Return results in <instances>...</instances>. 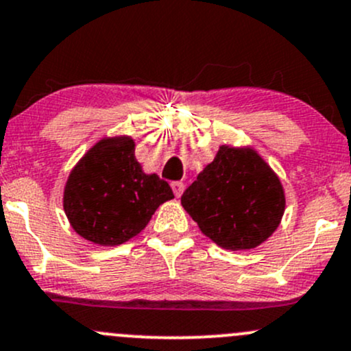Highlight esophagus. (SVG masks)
<instances>
[{"instance_id":"1","label":"esophagus","mask_w":351,"mask_h":351,"mask_svg":"<svg viewBox=\"0 0 351 351\" xmlns=\"http://www.w3.org/2000/svg\"><path fill=\"white\" fill-rule=\"evenodd\" d=\"M171 188H173V193H175L176 197H182L183 191H185V183H183V182H173Z\"/></svg>"}]
</instances>
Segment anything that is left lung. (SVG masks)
I'll use <instances>...</instances> for the list:
<instances>
[{
  "instance_id": "left-lung-1",
  "label": "left lung",
  "mask_w": 351,
  "mask_h": 351,
  "mask_svg": "<svg viewBox=\"0 0 351 351\" xmlns=\"http://www.w3.org/2000/svg\"><path fill=\"white\" fill-rule=\"evenodd\" d=\"M182 205L217 245L250 250L279 227L286 195L256 149L223 145L182 195Z\"/></svg>"
}]
</instances>
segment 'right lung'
Here are the masks:
<instances>
[{"label":"right lung","mask_w":351,"mask_h":351,"mask_svg":"<svg viewBox=\"0 0 351 351\" xmlns=\"http://www.w3.org/2000/svg\"><path fill=\"white\" fill-rule=\"evenodd\" d=\"M175 198L168 182L146 175L129 136L95 143L70 171L64 210L73 230L88 242L112 247L138 235L156 208Z\"/></svg>","instance_id":"1"}]
</instances>
